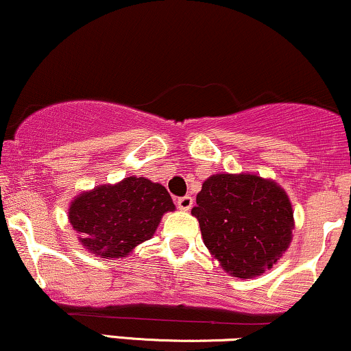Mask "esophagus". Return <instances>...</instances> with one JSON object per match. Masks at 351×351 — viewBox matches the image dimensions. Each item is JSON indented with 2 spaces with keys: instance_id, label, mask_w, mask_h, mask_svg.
Here are the masks:
<instances>
[{
  "instance_id": "1",
  "label": "esophagus",
  "mask_w": 351,
  "mask_h": 351,
  "mask_svg": "<svg viewBox=\"0 0 351 351\" xmlns=\"http://www.w3.org/2000/svg\"><path fill=\"white\" fill-rule=\"evenodd\" d=\"M176 204H178V208L181 209V211H189L193 206V198L191 196H183V198H178Z\"/></svg>"
}]
</instances>
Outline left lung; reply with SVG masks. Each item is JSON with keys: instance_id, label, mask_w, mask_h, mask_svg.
Returning a JSON list of instances; mask_svg holds the SVG:
<instances>
[{"instance_id": "left-lung-1", "label": "left lung", "mask_w": 351, "mask_h": 351, "mask_svg": "<svg viewBox=\"0 0 351 351\" xmlns=\"http://www.w3.org/2000/svg\"><path fill=\"white\" fill-rule=\"evenodd\" d=\"M191 215L208 251L237 279H252L277 264L295 226L285 189L254 173L209 176Z\"/></svg>"}]
</instances>
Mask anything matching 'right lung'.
<instances>
[{
    "instance_id": "1",
    "label": "right lung",
    "mask_w": 351,
    "mask_h": 351,
    "mask_svg": "<svg viewBox=\"0 0 351 351\" xmlns=\"http://www.w3.org/2000/svg\"><path fill=\"white\" fill-rule=\"evenodd\" d=\"M168 211H175V204L163 184L128 176L75 196L69 221L86 251L102 259H122L152 239Z\"/></svg>"
}]
</instances>
